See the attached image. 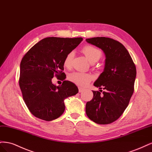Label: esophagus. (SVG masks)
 <instances>
[{
	"label": "esophagus",
	"mask_w": 152,
	"mask_h": 152,
	"mask_svg": "<svg viewBox=\"0 0 152 152\" xmlns=\"http://www.w3.org/2000/svg\"><path fill=\"white\" fill-rule=\"evenodd\" d=\"M84 91V88H82V87H79V93H81Z\"/></svg>",
	"instance_id": "34e87169"
}]
</instances>
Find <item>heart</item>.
<instances>
[{
  "mask_svg": "<svg viewBox=\"0 0 152 152\" xmlns=\"http://www.w3.org/2000/svg\"><path fill=\"white\" fill-rule=\"evenodd\" d=\"M82 51L90 62L98 61L102 55V53L98 48L91 45H86L82 49ZM73 57L72 51L68 53L63 60V65L66 68L70 67L72 60ZM93 79V76L90 73L80 72H73L69 73L68 79L70 82L79 86H85Z\"/></svg>",
  "mask_w": 152,
  "mask_h": 152,
  "instance_id": "1",
  "label": "heart"
}]
</instances>
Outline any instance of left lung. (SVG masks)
<instances>
[{
  "label": "left lung",
  "instance_id": "obj_1",
  "mask_svg": "<svg viewBox=\"0 0 152 152\" xmlns=\"http://www.w3.org/2000/svg\"><path fill=\"white\" fill-rule=\"evenodd\" d=\"M86 41L102 49L106 59L104 71L94 83L101 90L93 91V98L87 102L86 112L96 124H111L122 115L129 103L134 92L136 66L128 50L117 40L101 37Z\"/></svg>",
  "mask_w": 152,
  "mask_h": 152
}]
</instances>
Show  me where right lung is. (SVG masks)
I'll return each instance as SVG.
<instances>
[{
    "instance_id": "obj_1",
    "label": "right lung",
    "mask_w": 152,
    "mask_h": 152,
    "mask_svg": "<svg viewBox=\"0 0 152 152\" xmlns=\"http://www.w3.org/2000/svg\"><path fill=\"white\" fill-rule=\"evenodd\" d=\"M83 39L47 37L35 44L20 63L19 85L23 98L30 112L36 117L51 121L60 117L65 109L64 100L78 93L73 82L64 80L61 86L52 79L64 78L63 60Z\"/></svg>"
}]
</instances>
